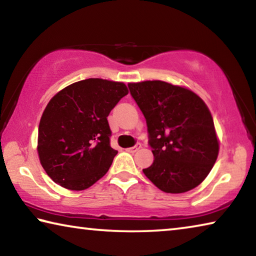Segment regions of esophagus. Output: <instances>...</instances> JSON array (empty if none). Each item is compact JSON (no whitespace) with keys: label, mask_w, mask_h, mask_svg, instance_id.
I'll return each mask as SVG.
<instances>
[{"label":"esophagus","mask_w":256,"mask_h":256,"mask_svg":"<svg viewBox=\"0 0 256 256\" xmlns=\"http://www.w3.org/2000/svg\"><path fill=\"white\" fill-rule=\"evenodd\" d=\"M141 148V144H136L134 146H132V148H128L126 151L128 152H136V151Z\"/></svg>","instance_id":"1"}]
</instances>
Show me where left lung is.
<instances>
[{
    "label": "left lung",
    "instance_id": "1",
    "mask_svg": "<svg viewBox=\"0 0 256 256\" xmlns=\"http://www.w3.org/2000/svg\"><path fill=\"white\" fill-rule=\"evenodd\" d=\"M128 89L146 118L154 157L144 175L166 193L196 188L219 152L209 108L190 90L164 81L128 84Z\"/></svg>",
    "mask_w": 256,
    "mask_h": 256
}]
</instances>
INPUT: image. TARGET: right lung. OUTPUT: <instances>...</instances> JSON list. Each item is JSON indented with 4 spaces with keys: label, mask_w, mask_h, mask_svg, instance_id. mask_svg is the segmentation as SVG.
<instances>
[{
    "label": "right lung",
    "mask_w": 256,
    "mask_h": 256,
    "mask_svg": "<svg viewBox=\"0 0 256 256\" xmlns=\"http://www.w3.org/2000/svg\"><path fill=\"white\" fill-rule=\"evenodd\" d=\"M128 94L123 82L86 79L50 99L38 128L37 150L56 184L82 190L108 172L118 151L110 146L107 116Z\"/></svg>",
    "instance_id": "add662e5"
}]
</instances>
